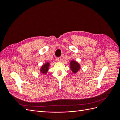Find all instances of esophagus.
<instances>
[{
  "instance_id": "esophagus-1",
  "label": "esophagus",
  "mask_w": 120,
  "mask_h": 120,
  "mask_svg": "<svg viewBox=\"0 0 120 120\" xmlns=\"http://www.w3.org/2000/svg\"><path fill=\"white\" fill-rule=\"evenodd\" d=\"M56 60L57 61H60H60H61V60H62V59H61V57H57L56 58Z\"/></svg>"
}]
</instances>
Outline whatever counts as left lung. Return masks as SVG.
Returning <instances> with one entry per match:
<instances>
[{
    "instance_id": "1",
    "label": "left lung",
    "mask_w": 120,
    "mask_h": 120,
    "mask_svg": "<svg viewBox=\"0 0 120 120\" xmlns=\"http://www.w3.org/2000/svg\"><path fill=\"white\" fill-rule=\"evenodd\" d=\"M70 68L71 70L74 74H75L80 70L81 66L77 61L74 60H72L70 63Z\"/></svg>"
}]
</instances>
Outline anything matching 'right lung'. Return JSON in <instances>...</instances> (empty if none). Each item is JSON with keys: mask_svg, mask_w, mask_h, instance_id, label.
Instances as JSON below:
<instances>
[{"mask_svg": "<svg viewBox=\"0 0 120 120\" xmlns=\"http://www.w3.org/2000/svg\"><path fill=\"white\" fill-rule=\"evenodd\" d=\"M49 66H50L49 63V62L45 63V64H43L42 65V66L41 67V68H40V70H39L40 72L43 74L46 75L47 72H48V71Z\"/></svg>", "mask_w": 120, "mask_h": 120, "instance_id": "add662e5", "label": "right lung"}]
</instances>
